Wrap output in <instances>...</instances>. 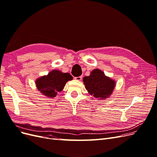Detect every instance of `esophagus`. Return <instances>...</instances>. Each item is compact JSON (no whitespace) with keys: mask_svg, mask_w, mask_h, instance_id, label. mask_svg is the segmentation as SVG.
<instances>
[{"mask_svg":"<svg viewBox=\"0 0 157 157\" xmlns=\"http://www.w3.org/2000/svg\"><path fill=\"white\" fill-rule=\"evenodd\" d=\"M75 79H76L78 81H81V79H82V76H79V77H75L74 78Z\"/></svg>","mask_w":157,"mask_h":157,"instance_id":"esophagus-1","label":"esophagus"}]
</instances>
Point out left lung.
I'll return each instance as SVG.
<instances>
[{
    "label": "left lung",
    "instance_id": "8db88e82",
    "mask_svg": "<svg viewBox=\"0 0 157 157\" xmlns=\"http://www.w3.org/2000/svg\"><path fill=\"white\" fill-rule=\"evenodd\" d=\"M83 81L88 94L103 100L110 96L116 85L114 79L106 76L104 72L98 69L91 71L90 76L84 77Z\"/></svg>",
    "mask_w": 157,
    "mask_h": 157
}]
</instances>
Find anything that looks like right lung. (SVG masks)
Here are the masks:
<instances>
[{
    "label": "right lung",
    "mask_w": 157,
    "mask_h": 157,
    "mask_svg": "<svg viewBox=\"0 0 157 157\" xmlns=\"http://www.w3.org/2000/svg\"><path fill=\"white\" fill-rule=\"evenodd\" d=\"M69 73H64L58 70H52L47 75L41 76L35 81L37 89L47 98H54L58 92H62L67 81L72 80Z\"/></svg>",
    "instance_id": "obj_1"
}]
</instances>
